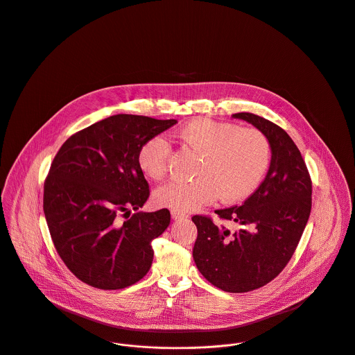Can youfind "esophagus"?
<instances>
[{"label":"esophagus","instance_id":"esophagus-1","mask_svg":"<svg viewBox=\"0 0 355 355\" xmlns=\"http://www.w3.org/2000/svg\"><path fill=\"white\" fill-rule=\"evenodd\" d=\"M171 217H173V220H184V218H187L188 216H187V214H184V213L171 211Z\"/></svg>","mask_w":355,"mask_h":355}]
</instances>
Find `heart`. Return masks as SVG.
Segmentation results:
<instances>
[{
    "label": "heart",
    "mask_w": 355,
    "mask_h": 355,
    "mask_svg": "<svg viewBox=\"0 0 355 355\" xmlns=\"http://www.w3.org/2000/svg\"><path fill=\"white\" fill-rule=\"evenodd\" d=\"M175 137L199 159L193 181H168L156 189L155 203L173 211H192L218 198L223 203L241 202L259 188L271 163L270 139L257 128L196 119ZM170 153L163 137H152L141 146L138 164L146 177L160 180L168 170Z\"/></svg>",
    "instance_id": "b5f03b06"
}]
</instances>
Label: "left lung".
Masks as SVG:
<instances>
[{"label":"left lung","mask_w":355,"mask_h":355,"mask_svg":"<svg viewBox=\"0 0 355 355\" xmlns=\"http://www.w3.org/2000/svg\"><path fill=\"white\" fill-rule=\"evenodd\" d=\"M232 116L267 135L271 164L242 206L216 210L220 220L238 224L235 232L207 216L192 217L198 228L192 254L211 285L245 293L270 284L291 261L311 213L313 182L299 148L284 128L253 113Z\"/></svg>","instance_id":"obj_1"}]
</instances>
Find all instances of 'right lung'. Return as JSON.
<instances>
[{
    "instance_id": "1",
    "label": "right lung",
    "mask_w": 355,
    "mask_h": 355,
    "mask_svg": "<svg viewBox=\"0 0 355 355\" xmlns=\"http://www.w3.org/2000/svg\"><path fill=\"white\" fill-rule=\"evenodd\" d=\"M177 120L114 114L66 139L44 182V214L53 246L81 282L116 291L134 285L153 261L152 241L170 211H138L149 184L138 164L145 141ZM128 216L124 222L118 217Z\"/></svg>"
}]
</instances>
